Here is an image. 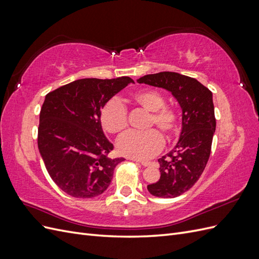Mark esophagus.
I'll list each match as a JSON object with an SVG mask.
<instances>
[{
    "instance_id": "1",
    "label": "esophagus",
    "mask_w": 259,
    "mask_h": 259,
    "mask_svg": "<svg viewBox=\"0 0 259 259\" xmlns=\"http://www.w3.org/2000/svg\"><path fill=\"white\" fill-rule=\"evenodd\" d=\"M135 162H139V163H142V165L143 166H148V165H150V162H146V161H138V160H134Z\"/></svg>"
}]
</instances>
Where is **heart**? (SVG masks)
<instances>
[{"mask_svg": "<svg viewBox=\"0 0 259 259\" xmlns=\"http://www.w3.org/2000/svg\"><path fill=\"white\" fill-rule=\"evenodd\" d=\"M131 103L149 112L146 132H131L116 144L119 152L135 160H147L163 148L162 134L170 140L180 132V115L176 108L165 105V98L153 89L140 90L131 96ZM100 124L109 134L120 135L127 128L128 115L125 106L117 99L107 101L99 114Z\"/></svg>", "mask_w": 259, "mask_h": 259, "instance_id": "obj_1", "label": "heart"}]
</instances>
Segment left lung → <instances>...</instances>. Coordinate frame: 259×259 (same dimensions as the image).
I'll return each instance as SVG.
<instances>
[{
	"mask_svg": "<svg viewBox=\"0 0 259 259\" xmlns=\"http://www.w3.org/2000/svg\"><path fill=\"white\" fill-rule=\"evenodd\" d=\"M173 94L183 109V128L175 148L159 159L161 177L147 186L158 198H176L198 182L208 161L216 128L213 94L193 77L164 71L137 80Z\"/></svg>",
	"mask_w": 259,
	"mask_h": 259,
	"instance_id": "obj_1",
	"label": "left lung"
}]
</instances>
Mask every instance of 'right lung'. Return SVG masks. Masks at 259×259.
Returning <instances> with one entry per match:
<instances>
[{"label":"right lung","mask_w":259,"mask_h":259,"mask_svg":"<svg viewBox=\"0 0 259 259\" xmlns=\"http://www.w3.org/2000/svg\"><path fill=\"white\" fill-rule=\"evenodd\" d=\"M133 82L128 76L81 79L45 96L37 146L53 182L67 194L95 198L110 185L124 159L108 158L113 145L104 134L99 114L109 99Z\"/></svg>","instance_id":"add662e5"}]
</instances>
